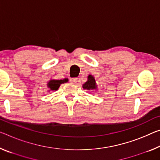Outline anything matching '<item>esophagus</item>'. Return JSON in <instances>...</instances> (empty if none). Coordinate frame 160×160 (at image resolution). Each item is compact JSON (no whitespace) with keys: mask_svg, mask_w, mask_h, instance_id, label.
<instances>
[{"mask_svg":"<svg viewBox=\"0 0 160 160\" xmlns=\"http://www.w3.org/2000/svg\"><path fill=\"white\" fill-rule=\"evenodd\" d=\"M70 82L73 83V84H75L78 82V78H72L70 79Z\"/></svg>","mask_w":160,"mask_h":160,"instance_id":"esophagus-1","label":"esophagus"}]
</instances>
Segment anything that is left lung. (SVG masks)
I'll use <instances>...</instances> for the list:
<instances>
[{
    "label": "left lung",
    "mask_w": 160,
    "mask_h": 160,
    "mask_svg": "<svg viewBox=\"0 0 160 160\" xmlns=\"http://www.w3.org/2000/svg\"><path fill=\"white\" fill-rule=\"evenodd\" d=\"M82 88H84V89L87 90L96 89L97 86H96L95 78H94L92 75H90L88 78V81L85 83V84H83Z\"/></svg>",
    "instance_id": "obj_1"
}]
</instances>
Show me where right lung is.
I'll return each instance as SVG.
<instances>
[{
	"mask_svg": "<svg viewBox=\"0 0 160 160\" xmlns=\"http://www.w3.org/2000/svg\"><path fill=\"white\" fill-rule=\"evenodd\" d=\"M65 82H67V79L60 80H52L48 82V88H50V90H57L58 88H59L60 85H61L62 83H64Z\"/></svg>",
	"mask_w": 160,
	"mask_h": 160,
	"instance_id": "1",
	"label": "right lung"
}]
</instances>
